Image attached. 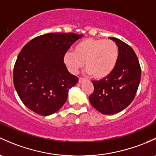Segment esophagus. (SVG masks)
<instances>
[{
	"label": "esophagus",
	"instance_id": "34e87169",
	"mask_svg": "<svg viewBox=\"0 0 156 156\" xmlns=\"http://www.w3.org/2000/svg\"><path fill=\"white\" fill-rule=\"evenodd\" d=\"M83 81H85V79L83 78H80L79 80H78V83H82Z\"/></svg>",
	"mask_w": 156,
	"mask_h": 156
}]
</instances>
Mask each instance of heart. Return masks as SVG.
<instances>
[{
  "mask_svg": "<svg viewBox=\"0 0 156 156\" xmlns=\"http://www.w3.org/2000/svg\"><path fill=\"white\" fill-rule=\"evenodd\" d=\"M119 59V48L115 42L104 39L88 38L69 51L64 62L73 73H76L84 62L86 69L95 79H104L114 72Z\"/></svg>",
  "mask_w": 156,
  "mask_h": 156,
  "instance_id": "b5f03b06",
  "label": "heart"
}]
</instances>
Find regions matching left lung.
Returning <instances> with one entry per match:
<instances>
[{"label":"left lung","instance_id":"8db88e82","mask_svg":"<svg viewBox=\"0 0 156 156\" xmlns=\"http://www.w3.org/2000/svg\"><path fill=\"white\" fill-rule=\"evenodd\" d=\"M110 39L119 48L117 66L107 78L92 81L94 91L89 97L93 108L108 115L120 112L132 103L141 76L140 63L133 49L120 39Z\"/></svg>","mask_w":156,"mask_h":156}]
</instances>
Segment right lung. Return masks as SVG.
<instances>
[{"mask_svg": "<svg viewBox=\"0 0 156 156\" xmlns=\"http://www.w3.org/2000/svg\"><path fill=\"white\" fill-rule=\"evenodd\" d=\"M83 35L50 33L23 47L13 69V83L22 102L39 115L55 114L66 101L78 78L67 70L63 57Z\"/></svg>", "mask_w": 156, "mask_h": 156, "instance_id": "obj_1", "label": "right lung"}]
</instances>
